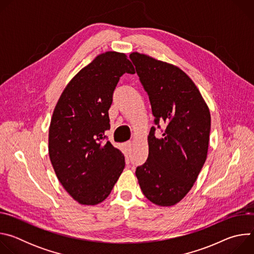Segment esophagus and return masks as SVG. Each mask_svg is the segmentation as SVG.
Here are the masks:
<instances>
[{"label":"esophagus","instance_id":"34e87169","mask_svg":"<svg viewBox=\"0 0 254 254\" xmlns=\"http://www.w3.org/2000/svg\"><path fill=\"white\" fill-rule=\"evenodd\" d=\"M125 146H126V148H127V151H130L131 146H132V141H131V140L127 141V142L125 143Z\"/></svg>","mask_w":254,"mask_h":254}]
</instances>
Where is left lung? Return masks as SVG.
Listing matches in <instances>:
<instances>
[{"label": "left lung", "mask_w": 254, "mask_h": 254, "mask_svg": "<svg viewBox=\"0 0 254 254\" xmlns=\"http://www.w3.org/2000/svg\"><path fill=\"white\" fill-rule=\"evenodd\" d=\"M143 89L149 95L154 123L167 127L162 137L152 127L149 156L135 170L148 200L173 206L191 190L206 161L211 117L192 79L179 67L133 52L129 55Z\"/></svg>", "instance_id": "1"}]
</instances>
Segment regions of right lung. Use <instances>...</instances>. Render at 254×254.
Returning <instances> with one entry per match:
<instances>
[{"label": "right lung", "mask_w": 254, "mask_h": 254, "mask_svg": "<svg viewBox=\"0 0 254 254\" xmlns=\"http://www.w3.org/2000/svg\"><path fill=\"white\" fill-rule=\"evenodd\" d=\"M125 73H135L126 54L96 56L67 84L53 112L50 161L63 188L82 205L105 200L125 169L124 154L104 141L113 94Z\"/></svg>", "instance_id": "1"}]
</instances>
